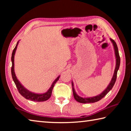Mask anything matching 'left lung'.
<instances>
[{"instance_id":"8db88e82","label":"left lung","mask_w":131,"mask_h":131,"mask_svg":"<svg viewBox=\"0 0 131 131\" xmlns=\"http://www.w3.org/2000/svg\"><path fill=\"white\" fill-rule=\"evenodd\" d=\"M110 40L112 41L113 44L114 48V51H115V55H116V68L114 70V73L113 74V76L112 77V80L109 84V85H108V87L106 88L103 92L101 93V94L97 95L96 96L94 97H82L79 96L78 95L76 94V91H75L74 88L73 87V83L72 82V89H73V96L74 99H76V101L79 102L80 103H94L96 102L99 101L101 100V99H102L103 97L105 96V95L107 94V93L110 91L112 89L113 87L115 82L116 81L117 79V71H118L119 65H120V57H119V53H118V47H117V44L114 40L110 39Z\"/></svg>"}]
</instances>
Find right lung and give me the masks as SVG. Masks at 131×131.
<instances>
[{"instance_id":"1","label":"right lung","mask_w":131,"mask_h":131,"mask_svg":"<svg viewBox=\"0 0 131 131\" xmlns=\"http://www.w3.org/2000/svg\"><path fill=\"white\" fill-rule=\"evenodd\" d=\"M18 44V41L17 42V45L15 46V47L14 48V49L13 51V53H12V77L13 79V81H14V83L16 85V87L18 89V91L19 94H20L23 97H25L26 99H29V100L32 101H35V102H43V101H46L48 100V99L50 98L51 96V94H52V91L53 88H54L55 84L57 83V81L58 80L59 77L60 76H59L53 82V83L52 84L50 88V89L47 91V92H46V93L43 94H35V93L32 92L28 91V90H26L25 87H24V86L22 85V84L19 83V81L18 80V79H17L16 76L15 74V72H14V55H15V51H16V49L17 48V46Z\"/></svg>"}]
</instances>
